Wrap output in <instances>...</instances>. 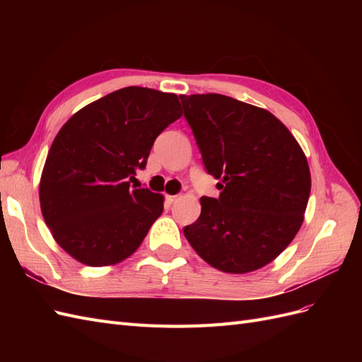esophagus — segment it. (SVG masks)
Returning <instances> with one entry per match:
<instances>
[{"mask_svg":"<svg viewBox=\"0 0 362 362\" xmlns=\"http://www.w3.org/2000/svg\"><path fill=\"white\" fill-rule=\"evenodd\" d=\"M178 198H180L178 194H166V199H168V202H169V204L175 202V201H177Z\"/></svg>","mask_w":362,"mask_h":362,"instance_id":"esophagus-1","label":"esophagus"}]
</instances>
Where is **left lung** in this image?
Here are the masks:
<instances>
[{
	"instance_id": "obj_1",
	"label": "left lung",
	"mask_w": 362,
	"mask_h": 362,
	"mask_svg": "<svg viewBox=\"0 0 362 362\" xmlns=\"http://www.w3.org/2000/svg\"><path fill=\"white\" fill-rule=\"evenodd\" d=\"M208 173L222 190L201 198L184 228L211 267L243 275L267 266L299 233L311 192L310 166L288 128L270 112L218 93L181 95Z\"/></svg>"
}]
</instances>
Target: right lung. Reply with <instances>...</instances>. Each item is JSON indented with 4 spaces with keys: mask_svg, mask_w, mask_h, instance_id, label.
Here are the masks:
<instances>
[{
    "mask_svg": "<svg viewBox=\"0 0 362 362\" xmlns=\"http://www.w3.org/2000/svg\"><path fill=\"white\" fill-rule=\"evenodd\" d=\"M182 116L178 96L124 87L76 112L54 139L39 182L42 216L57 245L81 264L133 255L163 213L164 196L131 189L154 140Z\"/></svg>",
    "mask_w": 362,
    "mask_h": 362,
    "instance_id": "obj_1",
    "label": "right lung"
}]
</instances>
